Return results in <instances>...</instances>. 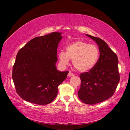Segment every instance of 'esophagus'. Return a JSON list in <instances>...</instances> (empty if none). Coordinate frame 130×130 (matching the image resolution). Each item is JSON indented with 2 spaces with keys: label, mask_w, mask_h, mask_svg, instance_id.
<instances>
[{
  "label": "esophagus",
  "mask_w": 130,
  "mask_h": 130,
  "mask_svg": "<svg viewBox=\"0 0 130 130\" xmlns=\"http://www.w3.org/2000/svg\"><path fill=\"white\" fill-rule=\"evenodd\" d=\"M68 76H69V77H72V76H74V74L73 73H72V72H69V73H68Z\"/></svg>",
  "instance_id": "obj_1"
}]
</instances>
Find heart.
Segmentation results:
<instances>
[{
	"label": "heart",
	"instance_id": "heart-1",
	"mask_svg": "<svg viewBox=\"0 0 130 130\" xmlns=\"http://www.w3.org/2000/svg\"><path fill=\"white\" fill-rule=\"evenodd\" d=\"M65 49L66 52L61 50L58 53L61 64L67 66L70 60H73L74 67L81 72L92 69L99 58L98 47L84 41H74L66 46Z\"/></svg>",
	"mask_w": 130,
	"mask_h": 130
}]
</instances>
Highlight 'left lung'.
<instances>
[{"label": "left lung", "mask_w": 130, "mask_h": 130, "mask_svg": "<svg viewBox=\"0 0 130 130\" xmlns=\"http://www.w3.org/2000/svg\"><path fill=\"white\" fill-rule=\"evenodd\" d=\"M98 45L100 57L96 65L80 75L81 86L78 96L83 103L94 104L113 95L120 81L118 58L103 39L86 34Z\"/></svg>", "instance_id": "1"}]
</instances>
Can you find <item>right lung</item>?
<instances>
[{
	"mask_svg": "<svg viewBox=\"0 0 130 130\" xmlns=\"http://www.w3.org/2000/svg\"><path fill=\"white\" fill-rule=\"evenodd\" d=\"M62 37L57 32L36 37L18 52L12 80L17 93L26 102L46 105L56 98L58 85L69 73L58 71L56 67Z\"/></svg>",
	"mask_w": 130,
	"mask_h": 130,
	"instance_id": "1",
	"label": "right lung"
}]
</instances>
